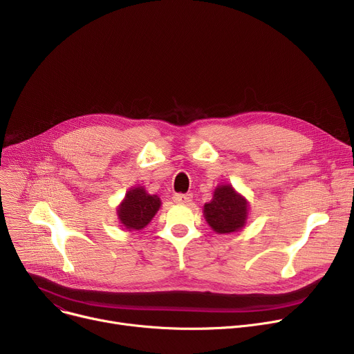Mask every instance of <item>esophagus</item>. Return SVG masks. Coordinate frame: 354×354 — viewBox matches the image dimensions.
Instances as JSON below:
<instances>
[{"label": "esophagus", "mask_w": 354, "mask_h": 354, "mask_svg": "<svg viewBox=\"0 0 354 354\" xmlns=\"http://www.w3.org/2000/svg\"><path fill=\"white\" fill-rule=\"evenodd\" d=\"M191 199H192L191 194H176L174 196V201L176 203H188V202H191Z\"/></svg>", "instance_id": "1"}]
</instances>
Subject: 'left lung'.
<instances>
[{"label": "left lung", "mask_w": 354, "mask_h": 354, "mask_svg": "<svg viewBox=\"0 0 354 354\" xmlns=\"http://www.w3.org/2000/svg\"><path fill=\"white\" fill-rule=\"evenodd\" d=\"M250 202L232 185H218L211 202L203 205V216L216 234H231L247 225Z\"/></svg>", "instance_id": "obj_1"}]
</instances>
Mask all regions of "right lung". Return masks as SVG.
I'll return each instance as SVG.
<instances>
[{"label":"right lung","mask_w":354,"mask_h":354,"mask_svg":"<svg viewBox=\"0 0 354 354\" xmlns=\"http://www.w3.org/2000/svg\"><path fill=\"white\" fill-rule=\"evenodd\" d=\"M162 205L158 195L147 194L143 187L130 188L116 208L122 227L127 231L143 230Z\"/></svg>","instance_id":"right-lung-1"}]
</instances>
